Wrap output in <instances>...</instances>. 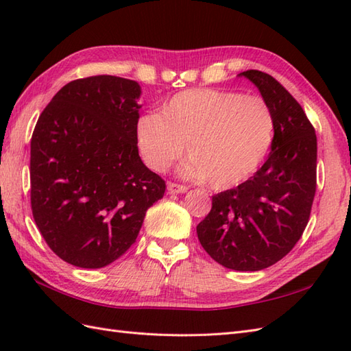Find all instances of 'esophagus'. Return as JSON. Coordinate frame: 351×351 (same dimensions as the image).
Instances as JSON below:
<instances>
[{"instance_id": "34e87169", "label": "esophagus", "mask_w": 351, "mask_h": 351, "mask_svg": "<svg viewBox=\"0 0 351 351\" xmlns=\"http://www.w3.org/2000/svg\"><path fill=\"white\" fill-rule=\"evenodd\" d=\"M186 186L184 185H179V184H173V182H169L167 184V193L169 194H182V193H186Z\"/></svg>"}]
</instances>
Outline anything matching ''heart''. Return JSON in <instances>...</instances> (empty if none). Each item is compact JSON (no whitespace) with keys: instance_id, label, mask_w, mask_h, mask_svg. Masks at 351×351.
<instances>
[{"instance_id":"1","label":"heart","mask_w":351,"mask_h":351,"mask_svg":"<svg viewBox=\"0 0 351 351\" xmlns=\"http://www.w3.org/2000/svg\"><path fill=\"white\" fill-rule=\"evenodd\" d=\"M274 113L256 95L191 89L170 99L161 113L148 112L136 125L138 149L156 172H166L184 154L179 167L186 179L215 190L245 182L266 158L274 138Z\"/></svg>"}]
</instances>
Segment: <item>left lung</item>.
<instances>
[{
  "label": "left lung",
  "instance_id": "left-lung-1",
  "mask_svg": "<svg viewBox=\"0 0 351 351\" xmlns=\"http://www.w3.org/2000/svg\"><path fill=\"white\" fill-rule=\"evenodd\" d=\"M258 89L275 121L265 165L236 189L213 197L197 236L217 263L233 271L275 265L302 236L315 194L317 137L304 109L267 73H239Z\"/></svg>",
  "mask_w": 351,
  "mask_h": 351
}]
</instances>
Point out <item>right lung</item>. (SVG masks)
Segmentation results:
<instances>
[{"instance_id":"1","label":"right lung","mask_w":351,"mask_h":351,"mask_svg":"<svg viewBox=\"0 0 351 351\" xmlns=\"http://www.w3.org/2000/svg\"><path fill=\"white\" fill-rule=\"evenodd\" d=\"M141 85L93 76L64 85L31 138L32 217L56 256L99 269L133 245L166 191L138 157Z\"/></svg>"}]
</instances>
